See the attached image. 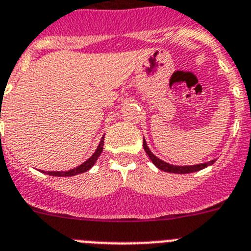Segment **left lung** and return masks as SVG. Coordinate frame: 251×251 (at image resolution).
<instances>
[{
    "label": "left lung",
    "mask_w": 251,
    "mask_h": 251,
    "mask_svg": "<svg viewBox=\"0 0 251 251\" xmlns=\"http://www.w3.org/2000/svg\"><path fill=\"white\" fill-rule=\"evenodd\" d=\"M144 150L146 151V153L149 155L151 161L153 162V165H155L157 169H160V170L162 171H166V173H174V174L195 173V171L202 170V169L207 168V166H210V165L215 162V160H211V161L209 162H204V164H198V165H190V166H176V165L168 164V162L162 161V160H160L159 157H156L152 152H151L150 149L148 148V144H146L145 139H144Z\"/></svg>",
    "instance_id": "obj_1"
}]
</instances>
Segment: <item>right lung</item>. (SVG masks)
I'll list each match as a JSON object with an SVG mask.
<instances>
[{
	"instance_id": "1",
	"label": "right lung",
	"mask_w": 251,
	"mask_h": 251,
	"mask_svg": "<svg viewBox=\"0 0 251 251\" xmlns=\"http://www.w3.org/2000/svg\"><path fill=\"white\" fill-rule=\"evenodd\" d=\"M103 139H105V137H102V139H101L100 144H99L96 151L92 153V156L90 157V159H87L86 161L83 162V164H81L80 166H77V168H75V169H71V170H69V171H47V174H49V175H52V176H74V175H78V174H82V173H85V171L90 170V169L94 166L95 162H96V160L99 159V156L101 155V152H102Z\"/></svg>"
}]
</instances>
